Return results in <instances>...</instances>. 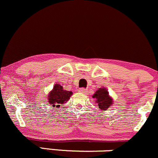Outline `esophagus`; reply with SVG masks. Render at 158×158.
<instances>
[{
    "label": "esophagus",
    "mask_w": 158,
    "mask_h": 158,
    "mask_svg": "<svg viewBox=\"0 0 158 158\" xmlns=\"http://www.w3.org/2000/svg\"><path fill=\"white\" fill-rule=\"evenodd\" d=\"M79 92L82 93V94H85L86 92H87V90H86L85 88H80V89H79Z\"/></svg>",
    "instance_id": "34e87169"
}]
</instances>
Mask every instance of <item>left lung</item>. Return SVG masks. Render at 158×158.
<instances>
[{
    "label": "left lung",
    "instance_id": "left-lung-1",
    "mask_svg": "<svg viewBox=\"0 0 158 158\" xmlns=\"http://www.w3.org/2000/svg\"><path fill=\"white\" fill-rule=\"evenodd\" d=\"M92 98L96 99V103L98 104V108L101 110V111H106L113 104V100L109 95L106 88H99L94 94Z\"/></svg>",
    "mask_w": 158,
    "mask_h": 158
}]
</instances>
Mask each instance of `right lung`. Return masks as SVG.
<instances>
[{
    "mask_svg": "<svg viewBox=\"0 0 158 158\" xmlns=\"http://www.w3.org/2000/svg\"><path fill=\"white\" fill-rule=\"evenodd\" d=\"M73 92L71 91H66L59 84H55L53 89L50 91L48 96V103L51 106L59 108L62 104H64L70 100Z\"/></svg>",
    "mask_w": 158,
    "mask_h": 158,
    "instance_id": "add662e5",
    "label": "right lung"
}]
</instances>
